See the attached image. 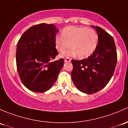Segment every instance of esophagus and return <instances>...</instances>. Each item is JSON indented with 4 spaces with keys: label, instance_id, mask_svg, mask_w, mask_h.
<instances>
[{
    "label": "esophagus",
    "instance_id": "1",
    "mask_svg": "<svg viewBox=\"0 0 128 128\" xmlns=\"http://www.w3.org/2000/svg\"><path fill=\"white\" fill-rule=\"evenodd\" d=\"M64 62H70L72 61V58H66L64 59Z\"/></svg>",
    "mask_w": 128,
    "mask_h": 128
}]
</instances>
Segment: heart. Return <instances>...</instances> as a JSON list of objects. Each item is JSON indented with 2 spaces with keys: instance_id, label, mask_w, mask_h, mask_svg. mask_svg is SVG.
I'll list each match as a JSON object with an SVG mask.
<instances>
[{
  "instance_id": "heart-1",
  "label": "heart",
  "mask_w": 128,
  "mask_h": 128,
  "mask_svg": "<svg viewBox=\"0 0 128 128\" xmlns=\"http://www.w3.org/2000/svg\"><path fill=\"white\" fill-rule=\"evenodd\" d=\"M98 40V34L94 30L69 26L63 30L62 36L55 37V46L60 53H64L70 48V44L72 49L63 54L62 56L76 55L78 58L83 59L91 55L96 50Z\"/></svg>"
}]
</instances>
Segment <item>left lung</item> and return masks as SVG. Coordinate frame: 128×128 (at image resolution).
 Masks as SVG:
<instances>
[{
	"mask_svg": "<svg viewBox=\"0 0 128 128\" xmlns=\"http://www.w3.org/2000/svg\"><path fill=\"white\" fill-rule=\"evenodd\" d=\"M98 36L96 50L88 58L72 60V81L79 90L92 94L102 89L111 80L117 62L113 37L98 26H93Z\"/></svg>",
	"mask_w": 128,
	"mask_h": 128,
	"instance_id": "8db88e82",
	"label": "left lung"
}]
</instances>
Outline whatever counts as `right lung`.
<instances>
[{
    "instance_id": "1",
    "label": "right lung",
    "mask_w": 128,
    "mask_h": 128,
    "mask_svg": "<svg viewBox=\"0 0 128 128\" xmlns=\"http://www.w3.org/2000/svg\"><path fill=\"white\" fill-rule=\"evenodd\" d=\"M58 30L53 24H36L23 34L16 53L17 70L22 83L34 92L49 90L57 80L64 60L54 59L58 54L55 38Z\"/></svg>"
}]
</instances>
